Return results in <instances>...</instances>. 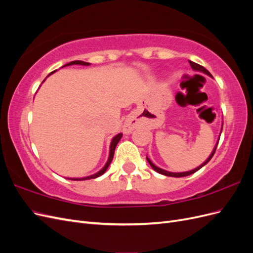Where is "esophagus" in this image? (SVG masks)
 I'll use <instances>...</instances> for the list:
<instances>
[{"label":"esophagus","instance_id":"34e87169","mask_svg":"<svg viewBox=\"0 0 253 253\" xmlns=\"http://www.w3.org/2000/svg\"><path fill=\"white\" fill-rule=\"evenodd\" d=\"M133 124L131 121H126V124H125V126H124V132L126 133V134H129V133H132V131H133Z\"/></svg>","mask_w":253,"mask_h":253}]
</instances>
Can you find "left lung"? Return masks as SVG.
<instances>
[{
	"label": "left lung",
	"mask_w": 253,
	"mask_h": 253,
	"mask_svg": "<svg viewBox=\"0 0 253 253\" xmlns=\"http://www.w3.org/2000/svg\"><path fill=\"white\" fill-rule=\"evenodd\" d=\"M189 63H190L191 67H192V70H194V71H197V72H202V73H204V74H206V75L210 76V77H212V75L209 73V71H207L204 66H202V65H200V64H197V63H195V62H192V61H189ZM221 131H223V126H221L220 133H221ZM218 140H219V139H218ZM217 144H218V141H217V143L215 144V147H214V149H213L212 153H211V154H210V156H209L208 158H207V160H206L205 163H203V164H202L200 167H197V168H195V169L191 170V171H188V172H181V173H173V172H168V171H166V170H164V169H160V168L156 167L154 164H153V163L151 162L150 158H148V157H147V160H148V163L150 164V166L153 168V170H155V171H156L157 173H159V174H163V175H166V176H171V177H183V176H188V175H191V174L195 173L196 171H198V170H200V169H202V168H203L205 165L208 164V163L210 162V159L213 157L214 153H215V151H216V147H217Z\"/></svg>",
	"instance_id": "8db88e82"
}]
</instances>
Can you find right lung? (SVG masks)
Instances as JSON below:
<instances>
[{
	"label": "right lung",
	"mask_w": 253,
	"mask_h": 253,
	"mask_svg": "<svg viewBox=\"0 0 253 253\" xmlns=\"http://www.w3.org/2000/svg\"><path fill=\"white\" fill-rule=\"evenodd\" d=\"M74 64H79V65H85V66H87V65H89L90 63H87V62H83V61H72V62H70V63H67V64H65V65H63L62 67H64V66H68V65H74ZM56 72V71H55ZM55 72H52V73H55ZM52 73H50L49 75H51ZM48 75V76H49ZM47 76V77H48ZM44 82V81H43ZM121 137H122V134L121 133H119V134H117L116 136L114 137V138L112 139V142H111V147H110V155H109V159H108V162H106V164H105V166L102 168V169L99 171V172H97V173H95V174H93V175H90V176H86V177H82V178H71V180H86V179H91V178H97V177H99V176H101L106 170H108V168H109V166H110V164L112 163V160H113V157H114V153H115V149H116V145H117V143L119 142V140L121 139Z\"/></svg>",
	"instance_id": "obj_1"
}]
</instances>
